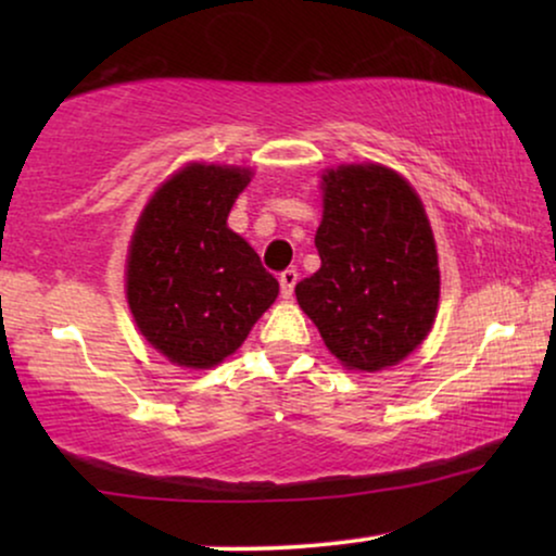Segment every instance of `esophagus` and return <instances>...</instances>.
Segmentation results:
<instances>
[{"instance_id":"34e87169","label":"esophagus","mask_w":556,"mask_h":556,"mask_svg":"<svg viewBox=\"0 0 556 556\" xmlns=\"http://www.w3.org/2000/svg\"><path fill=\"white\" fill-rule=\"evenodd\" d=\"M278 280H280V295H283V299H291L293 288H295V283H299V273H295L293 268H288L280 273Z\"/></svg>"}]
</instances>
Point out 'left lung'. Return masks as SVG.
Instances as JSON below:
<instances>
[{"label":"left lung","instance_id":"left-lung-1","mask_svg":"<svg viewBox=\"0 0 556 556\" xmlns=\"http://www.w3.org/2000/svg\"><path fill=\"white\" fill-rule=\"evenodd\" d=\"M321 268L295 286L341 367H397L438 316L440 265L428 212L400 172L377 162L321 172Z\"/></svg>","mask_w":556,"mask_h":556}]
</instances>
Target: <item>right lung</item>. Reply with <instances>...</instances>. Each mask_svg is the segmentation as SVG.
Masks as SVG:
<instances>
[{
  "instance_id": "add662e5",
  "label": "right lung",
  "mask_w": 556,
  "mask_h": 556,
  "mask_svg": "<svg viewBox=\"0 0 556 556\" xmlns=\"http://www.w3.org/2000/svg\"><path fill=\"white\" fill-rule=\"evenodd\" d=\"M250 166L189 162L154 189L126 255V301L151 349L181 369L232 356L278 299V280L227 227Z\"/></svg>"
}]
</instances>
